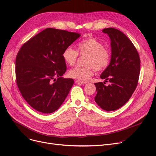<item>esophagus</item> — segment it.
Listing matches in <instances>:
<instances>
[{
    "label": "esophagus",
    "mask_w": 156,
    "mask_h": 156,
    "mask_svg": "<svg viewBox=\"0 0 156 156\" xmlns=\"http://www.w3.org/2000/svg\"><path fill=\"white\" fill-rule=\"evenodd\" d=\"M75 83H78V84H81V85H85V84L87 83V82H86V81H80V80H76L75 81Z\"/></svg>",
    "instance_id": "1"
}]
</instances>
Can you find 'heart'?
Masks as SVG:
<instances>
[{
    "label": "heart",
    "instance_id": "b5f03b06",
    "mask_svg": "<svg viewBox=\"0 0 156 156\" xmlns=\"http://www.w3.org/2000/svg\"><path fill=\"white\" fill-rule=\"evenodd\" d=\"M78 54L87 56L85 63L87 66H77L69 72L71 77L81 81H87L94 75L95 69L102 70L108 66L111 60V54L100 41L94 38H88L78 43L76 51L71 47L65 49L62 57L66 64L72 66L76 62Z\"/></svg>",
    "mask_w": 156,
    "mask_h": 156
}]
</instances>
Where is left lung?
Segmentation results:
<instances>
[{
  "instance_id": "8db88e82",
  "label": "left lung",
  "mask_w": 156,
  "mask_h": 156,
  "mask_svg": "<svg viewBox=\"0 0 156 156\" xmlns=\"http://www.w3.org/2000/svg\"><path fill=\"white\" fill-rule=\"evenodd\" d=\"M102 32L111 40V58L100 77L110 85L94 83L97 92L95 101L102 109L112 111L124 105L135 90L140 60L134 45L123 33L114 28H104Z\"/></svg>"
}]
</instances>
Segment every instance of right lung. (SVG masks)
Listing matches in <instances>:
<instances>
[{
	"mask_svg": "<svg viewBox=\"0 0 156 156\" xmlns=\"http://www.w3.org/2000/svg\"><path fill=\"white\" fill-rule=\"evenodd\" d=\"M80 37L78 33L48 28L21 47L16 59V83L30 105L42 113L58 109L74 80L64 78L62 53Z\"/></svg>",
	"mask_w": 156,
	"mask_h": 156,
	"instance_id": "1",
	"label": "right lung"
}]
</instances>
